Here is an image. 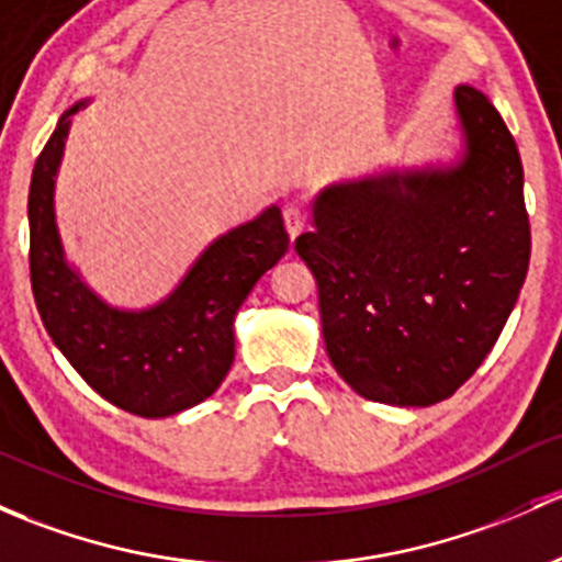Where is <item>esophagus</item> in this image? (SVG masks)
Masks as SVG:
<instances>
[{
    "label": "esophagus",
    "instance_id": "1",
    "mask_svg": "<svg viewBox=\"0 0 562 562\" xmlns=\"http://www.w3.org/2000/svg\"><path fill=\"white\" fill-rule=\"evenodd\" d=\"M282 217H285V228L288 234H291V239H296V236L306 228V212L301 210L299 204H288L285 210H282Z\"/></svg>",
    "mask_w": 562,
    "mask_h": 562
}]
</instances>
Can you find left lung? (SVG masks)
I'll use <instances>...</instances> for the list:
<instances>
[{
    "label": "left lung",
    "instance_id": "obj_1",
    "mask_svg": "<svg viewBox=\"0 0 562 562\" xmlns=\"http://www.w3.org/2000/svg\"><path fill=\"white\" fill-rule=\"evenodd\" d=\"M463 156L336 182L296 239L334 369L358 395L430 406L474 374L528 274L522 161L484 93L454 88Z\"/></svg>",
    "mask_w": 562,
    "mask_h": 562
}]
</instances>
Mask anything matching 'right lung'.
Segmentation results:
<instances>
[{
    "label": "right lung",
    "instance_id": "1",
    "mask_svg": "<svg viewBox=\"0 0 562 562\" xmlns=\"http://www.w3.org/2000/svg\"><path fill=\"white\" fill-rule=\"evenodd\" d=\"M58 117L29 186L32 293L53 345L104 401L139 417H169L210 398L234 363V317L288 250L280 206L217 236L180 285L147 310L99 299L64 256L56 226V175L72 115Z\"/></svg>",
    "mask_w": 562,
    "mask_h": 562
}]
</instances>
